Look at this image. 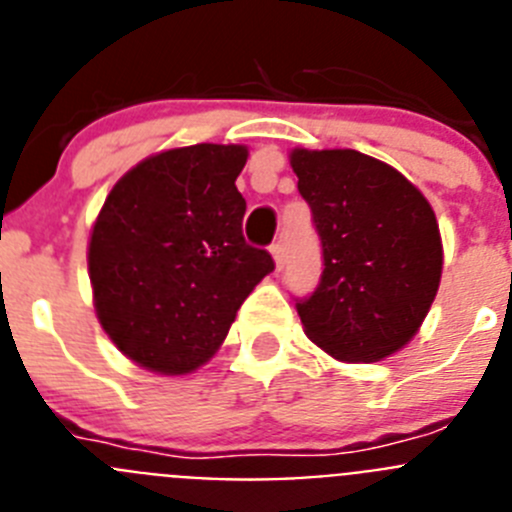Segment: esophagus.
<instances>
[{"label": "esophagus", "mask_w": 512, "mask_h": 512, "mask_svg": "<svg viewBox=\"0 0 512 512\" xmlns=\"http://www.w3.org/2000/svg\"><path fill=\"white\" fill-rule=\"evenodd\" d=\"M271 259H274V264H277V269H282L284 259H287V253H284L282 243H274V246H271Z\"/></svg>", "instance_id": "34e87169"}]
</instances>
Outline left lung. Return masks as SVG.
Instances as JSON below:
<instances>
[{
    "label": "left lung",
    "instance_id": "8db88e82",
    "mask_svg": "<svg viewBox=\"0 0 512 512\" xmlns=\"http://www.w3.org/2000/svg\"><path fill=\"white\" fill-rule=\"evenodd\" d=\"M289 164L323 243V277L297 302L305 336L348 364L408 346L436 300L443 246L431 202L351 148H295Z\"/></svg>",
    "mask_w": 512,
    "mask_h": 512
}]
</instances>
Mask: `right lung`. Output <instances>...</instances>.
Instances as JSON below:
<instances>
[{
  "instance_id": "obj_1",
  "label": "right lung",
  "mask_w": 512,
  "mask_h": 512,
  "mask_svg": "<svg viewBox=\"0 0 512 512\" xmlns=\"http://www.w3.org/2000/svg\"><path fill=\"white\" fill-rule=\"evenodd\" d=\"M246 146L169 148L117 179L89 235L99 325L148 372L179 377L223 346L274 261L243 238Z\"/></svg>"
}]
</instances>
